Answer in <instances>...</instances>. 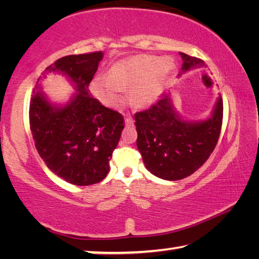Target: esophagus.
Returning <instances> with one entry per match:
<instances>
[{
	"instance_id": "34e87169",
	"label": "esophagus",
	"mask_w": 259,
	"mask_h": 259,
	"mask_svg": "<svg viewBox=\"0 0 259 259\" xmlns=\"http://www.w3.org/2000/svg\"><path fill=\"white\" fill-rule=\"evenodd\" d=\"M125 124L126 125H134V117L131 115H128V114L125 115Z\"/></svg>"
}]
</instances>
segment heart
I'll return each mask as SVG.
<instances>
[{
	"label": "heart",
	"instance_id": "b5f03b06",
	"mask_svg": "<svg viewBox=\"0 0 259 259\" xmlns=\"http://www.w3.org/2000/svg\"><path fill=\"white\" fill-rule=\"evenodd\" d=\"M171 67L170 61L157 57H136L113 66L109 77H96L93 91L104 104L117 106L124 99L123 88L134 87V102L144 106L157 98Z\"/></svg>",
	"mask_w": 259,
	"mask_h": 259
}]
</instances>
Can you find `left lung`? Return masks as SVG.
<instances>
[{
	"instance_id": "8db88e82",
	"label": "left lung",
	"mask_w": 259,
	"mask_h": 259,
	"mask_svg": "<svg viewBox=\"0 0 259 259\" xmlns=\"http://www.w3.org/2000/svg\"><path fill=\"white\" fill-rule=\"evenodd\" d=\"M182 72L204 66V61L181 52ZM137 147L148 171L166 181L191 176L213 152L223 123V99L212 116L203 122H186L174 111L170 94H163L145 111L135 114Z\"/></svg>"
}]
</instances>
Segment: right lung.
I'll use <instances>...</instances> for the list:
<instances>
[{
  "instance_id": "right-lung-1",
  "label": "right lung",
  "mask_w": 259,
  "mask_h": 259,
  "mask_svg": "<svg viewBox=\"0 0 259 259\" xmlns=\"http://www.w3.org/2000/svg\"><path fill=\"white\" fill-rule=\"evenodd\" d=\"M102 58V51L71 55L46 68L66 74L75 83L77 93L66 106L55 107L38 93V87L30 98L29 125L35 147L48 168L73 185H93L106 177L124 128L122 114L90 95L89 84Z\"/></svg>"
}]
</instances>
